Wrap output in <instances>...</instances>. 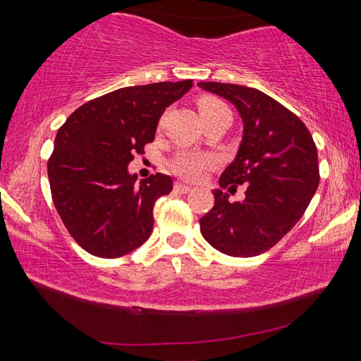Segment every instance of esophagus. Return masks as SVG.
<instances>
[{"mask_svg": "<svg viewBox=\"0 0 361 361\" xmlns=\"http://www.w3.org/2000/svg\"><path fill=\"white\" fill-rule=\"evenodd\" d=\"M175 191L186 194V192H189V191H192V188L185 185V183H175Z\"/></svg>", "mask_w": 361, "mask_h": 361, "instance_id": "34e87169", "label": "esophagus"}]
</instances>
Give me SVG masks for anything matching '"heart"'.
<instances>
[{
    "label": "heart",
    "instance_id": "1",
    "mask_svg": "<svg viewBox=\"0 0 361 361\" xmlns=\"http://www.w3.org/2000/svg\"><path fill=\"white\" fill-rule=\"evenodd\" d=\"M199 111L202 118L210 114H215L223 109H229L221 100L215 99V97H202L199 100ZM218 164V159L212 154H205V152H191L183 151L178 152L170 162V169L183 180L188 181H199L204 178L205 173L209 172Z\"/></svg>",
    "mask_w": 361,
    "mask_h": 361
}]
</instances>
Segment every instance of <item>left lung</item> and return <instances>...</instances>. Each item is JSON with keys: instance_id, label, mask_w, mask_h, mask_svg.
<instances>
[{"instance_id": "1", "label": "left lung", "mask_w": 361, "mask_h": 361, "mask_svg": "<svg viewBox=\"0 0 361 361\" xmlns=\"http://www.w3.org/2000/svg\"><path fill=\"white\" fill-rule=\"evenodd\" d=\"M199 87L229 100L243 121L240 148L215 189V205L200 218L204 239L218 252L250 258L267 252L304 215L319 188V157L304 122L258 89L224 82ZM247 188L242 203L223 188Z\"/></svg>"}]
</instances>
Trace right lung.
<instances>
[{
	"instance_id": "1",
	"label": "right lung",
	"mask_w": 361,
	"mask_h": 361,
	"mask_svg": "<svg viewBox=\"0 0 361 361\" xmlns=\"http://www.w3.org/2000/svg\"><path fill=\"white\" fill-rule=\"evenodd\" d=\"M192 79L113 90L79 106L60 127L47 161L54 205L73 239L99 258H119L148 240L152 207L172 191L169 175L129 173L169 105Z\"/></svg>"
}]
</instances>
